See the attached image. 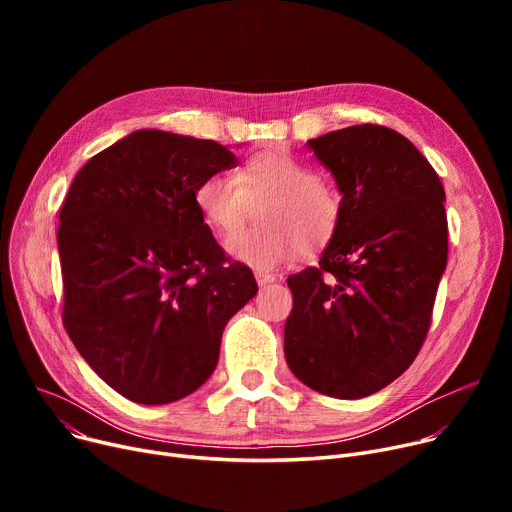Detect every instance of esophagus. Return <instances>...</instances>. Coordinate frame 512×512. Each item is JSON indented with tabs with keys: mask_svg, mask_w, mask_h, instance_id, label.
<instances>
[{
	"mask_svg": "<svg viewBox=\"0 0 512 512\" xmlns=\"http://www.w3.org/2000/svg\"><path fill=\"white\" fill-rule=\"evenodd\" d=\"M255 280H257V284L259 286H270V284H274V282H278V278L274 276V274H255Z\"/></svg>",
	"mask_w": 512,
	"mask_h": 512,
	"instance_id": "esophagus-1",
	"label": "esophagus"
}]
</instances>
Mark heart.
Masks as SVG:
<instances>
[{
	"label": "heart",
	"mask_w": 512,
	"mask_h": 512,
	"mask_svg": "<svg viewBox=\"0 0 512 512\" xmlns=\"http://www.w3.org/2000/svg\"><path fill=\"white\" fill-rule=\"evenodd\" d=\"M270 199L259 220L263 228L240 230L224 240L226 253L255 270L274 267L315 251L332 240L342 218V197L307 161L282 149L245 159L236 174L215 172L195 188V205L205 224L230 234L249 213V203Z\"/></svg>",
	"instance_id": "obj_1"
}]
</instances>
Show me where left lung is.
<instances>
[{"label": "left lung", "instance_id": "obj_1", "mask_svg": "<svg viewBox=\"0 0 512 512\" xmlns=\"http://www.w3.org/2000/svg\"><path fill=\"white\" fill-rule=\"evenodd\" d=\"M307 147L342 195V218L317 267L288 276L284 355L326 396L363 398L415 361L448 261L444 186L400 132L357 124Z\"/></svg>", "mask_w": 512, "mask_h": 512}]
</instances>
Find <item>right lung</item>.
<instances>
[{
  "instance_id": "add662e5",
  "label": "right lung",
  "mask_w": 512,
  "mask_h": 512,
  "mask_svg": "<svg viewBox=\"0 0 512 512\" xmlns=\"http://www.w3.org/2000/svg\"><path fill=\"white\" fill-rule=\"evenodd\" d=\"M238 164L215 141L134 130L80 168L60 211L64 328L99 378L139 405L201 388L230 317L255 294L195 205Z\"/></svg>"
}]
</instances>
